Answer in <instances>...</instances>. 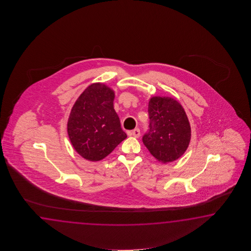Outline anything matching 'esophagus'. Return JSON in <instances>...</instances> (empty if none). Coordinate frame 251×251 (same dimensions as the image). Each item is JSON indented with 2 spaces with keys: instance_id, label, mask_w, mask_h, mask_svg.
Instances as JSON below:
<instances>
[{
  "instance_id": "obj_1",
  "label": "esophagus",
  "mask_w": 251,
  "mask_h": 251,
  "mask_svg": "<svg viewBox=\"0 0 251 251\" xmlns=\"http://www.w3.org/2000/svg\"><path fill=\"white\" fill-rule=\"evenodd\" d=\"M130 134L133 136V137H135V138H138L139 136H140V129H138V128L134 129L130 133Z\"/></svg>"
}]
</instances>
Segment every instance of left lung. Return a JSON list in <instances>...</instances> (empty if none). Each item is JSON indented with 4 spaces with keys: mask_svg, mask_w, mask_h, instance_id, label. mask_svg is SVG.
<instances>
[{
    "mask_svg": "<svg viewBox=\"0 0 251 251\" xmlns=\"http://www.w3.org/2000/svg\"><path fill=\"white\" fill-rule=\"evenodd\" d=\"M150 125L143 142L151 154L163 163L177 160L187 151L191 127L179 102L170 97H152L148 106Z\"/></svg>",
    "mask_w": 251,
    "mask_h": 251,
    "instance_id": "obj_1",
    "label": "left lung"
}]
</instances>
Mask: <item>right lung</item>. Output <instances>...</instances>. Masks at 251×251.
Segmentation results:
<instances>
[{
  "label": "right lung",
  "instance_id": "add662e5",
  "mask_svg": "<svg viewBox=\"0 0 251 251\" xmlns=\"http://www.w3.org/2000/svg\"><path fill=\"white\" fill-rule=\"evenodd\" d=\"M115 92L103 83H93L75 101L67 132L75 151L86 160L98 161L127 137L114 109Z\"/></svg>",
  "mask_w": 251,
  "mask_h": 251
}]
</instances>
